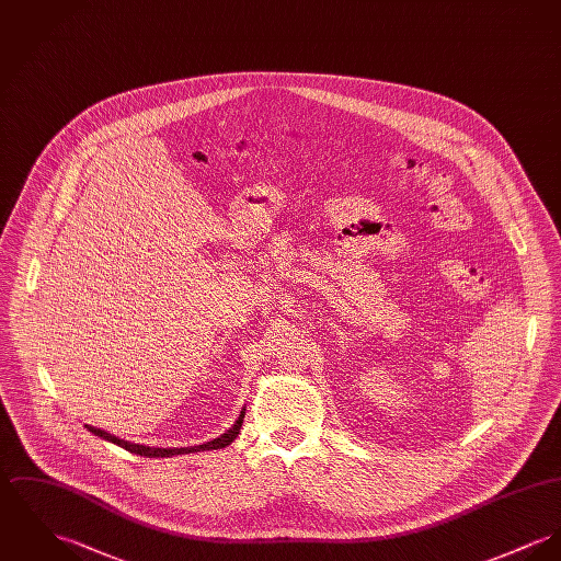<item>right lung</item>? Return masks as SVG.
I'll list each match as a JSON object with an SVG mask.
<instances>
[{
  "instance_id": "right-lung-1",
  "label": "right lung",
  "mask_w": 561,
  "mask_h": 561,
  "mask_svg": "<svg viewBox=\"0 0 561 561\" xmlns=\"http://www.w3.org/2000/svg\"><path fill=\"white\" fill-rule=\"evenodd\" d=\"M244 411H247V409H242V411H240L238 419H236V423H233L225 434H221L219 438H215V440H210V443H206V445H195V447H147V445H136V443L121 440L118 436H113V434H108V432H104V430H100V427H93V425H84V427H87L91 434H95V436H100V438H104V440L113 443L116 447L125 448V450H129V453H136V455H142V457H172V455H187V453L213 450V448H225L227 445H231V443L236 440V436L240 434V427H242V421H244Z\"/></svg>"
}]
</instances>
